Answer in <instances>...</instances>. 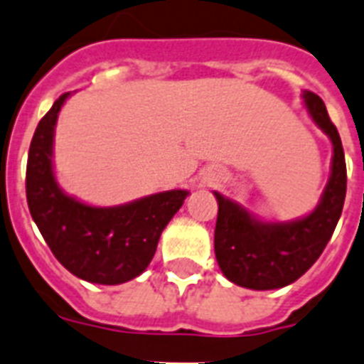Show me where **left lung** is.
<instances>
[{
  "mask_svg": "<svg viewBox=\"0 0 364 364\" xmlns=\"http://www.w3.org/2000/svg\"><path fill=\"white\" fill-rule=\"evenodd\" d=\"M303 100L310 117L333 144L329 181L314 211L288 223H264L215 192V256L224 277L243 288H284L303 277L320 258L342 215L348 176L341 136L320 97L303 91Z\"/></svg>",
  "mask_w": 364,
  "mask_h": 364,
  "instance_id": "1",
  "label": "left lung"
}]
</instances>
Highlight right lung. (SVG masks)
<instances>
[{
  "instance_id": "add662e5",
  "label": "right lung",
  "mask_w": 364,
  "mask_h": 364,
  "mask_svg": "<svg viewBox=\"0 0 364 364\" xmlns=\"http://www.w3.org/2000/svg\"><path fill=\"white\" fill-rule=\"evenodd\" d=\"M70 93H63L38 121L29 146L26 196L44 241L67 271L93 284L136 279L155 256L162 230L188 196L166 191L134 202L95 208L61 191L54 173V131Z\"/></svg>"
}]
</instances>
